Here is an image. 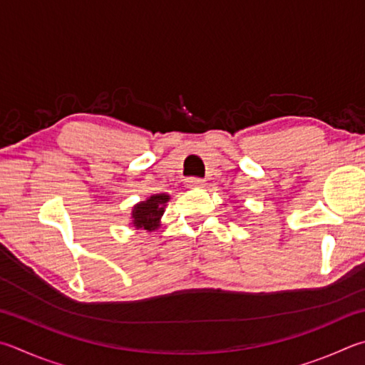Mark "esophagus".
<instances>
[{
  "label": "esophagus",
  "mask_w": 365,
  "mask_h": 365,
  "mask_svg": "<svg viewBox=\"0 0 365 365\" xmlns=\"http://www.w3.org/2000/svg\"><path fill=\"white\" fill-rule=\"evenodd\" d=\"M204 185H205L204 178H197V177L187 178V187L188 188H200V187H204Z\"/></svg>",
  "instance_id": "1"
}]
</instances>
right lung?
I'll return each mask as SVG.
<instances>
[{
	"instance_id": "1",
	"label": "right lung",
	"mask_w": 365,
	"mask_h": 365,
	"mask_svg": "<svg viewBox=\"0 0 365 365\" xmlns=\"http://www.w3.org/2000/svg\"><path fill=\"white\" fill-rule=\"evenodd\" d=\"M170 200L169 195H153L147 201H140L132 209V225L137 230L153 231L160 227V220L164 214L165 202Z\"/></svg>"
}]
</instances>
